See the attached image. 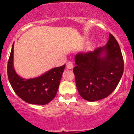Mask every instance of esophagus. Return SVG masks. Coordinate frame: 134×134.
<instances>
[{
	"mask_svg": "<svg viewBox=\"0 0 134 134\" xmlns=\"http://www.w3.org/2000/svg\"><path fill=\"white\" fill-rule=\"evenodd\" d=\"M66 68H67V69H72L73 68V64L71 62H67V64H66Z\"/></svg>",
	"mask_w": 134,
	"mask_h": 134,
	"instance_id": "obj_1",
	"label": "esophagus"
}]
</instances>
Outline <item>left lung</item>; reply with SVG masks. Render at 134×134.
<instances>
[{"label": "left lung", "instance_id": "obj_1", "mask_svg": "<svg viewBox=\"0 0 134 134\" xmlns=\"http://www.w3.org/2000/svg\"><path fill=\"white\" fill-rule=\"evenodd\" d=\"M73 72L79 94L88 101L107 97L116 88L124 73V59L120 47L109 34L107 44L93 52L75 55Z\"/></svg>", "mask_w": 134, "mask_h": 134}]
</instances>
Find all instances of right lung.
I'll return each mask as SVG.
<instances>
[{
  "mask_svg": "<svg viewBox=\"0 0 134 134\" xmlns=\"http://www.w3.org/2000/svg\"><path fill=\"white\" fill-rule=\"evenodd\" d=\"M14 43L7 65L9 82L15 93L29 104L46 105L56 95L65 65L52 68L37 77L25 79L16 74L13 65Z\"/></svg>",
  "mask_w": 134,
  "mask_h": 134,
  "instance_id": "1",
  "label": "right lung"
}]
</instances>
